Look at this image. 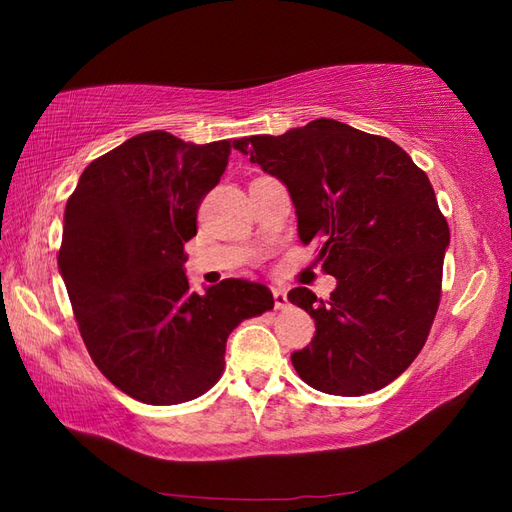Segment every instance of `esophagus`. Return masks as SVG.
<instances>
[{
  "mask_svg": "<svg viewBox=\"0 0 512 512\" xmlns=\"http://www.w3.org/2000/svg\"><path fill=\"white\" fill-rule=\"evenodd\" d=\"M273 297H275V308H277V310L288 308V295H286V290L275 288V290H273Z\"/></svg>",
  "mask_w": 512,
  "mask_h": 512,
  "instance_id": "34e87169",
  "label": "esophagus"
}]
</instances>
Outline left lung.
<instances>
[{
    "instance_id": "left-lung-1",
    "label": "left lung",
    "mask_w": 512,
    "mask_h": 512,
    "mask_svg": "<svg viewBox=\"0 0 512 512\" xmlns=\"http://www.w3.org/2000/svg\"><path fill=\"white\" fill-rule=\"evenodd\" d=\"M250 154L290 191L303 244L336 277L330 299L288 292L317 325L292 365L332 396L383 389L427 343L442 295L449 224L431 182L405 149L332 118L281 136H250Z\"/></svg>"
}]
</instances>
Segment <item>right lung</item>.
Returning <instances> with one entry per match:
<instances>
[{"instance_id": "1", "label": "right lung", "mask_w": 512, "mask_h": 512, "mask_svg": "<svg viewBox=\"0 0 512 512\" xmlns=\"http://www.w3.org/2000/svg\"><path fill=\"white\" fill-rule=\"evenodd\" d=\"M244 147L138 134L92 160L68 198L57 262L76 325L101 374L147 405L206 394L224 372L228 334L275 306L246 279L198 295L182 270L204 195Z\"/></svg>"}]
</instances>
